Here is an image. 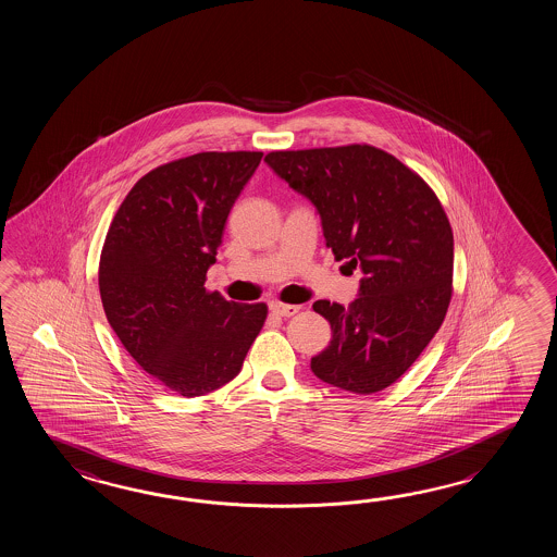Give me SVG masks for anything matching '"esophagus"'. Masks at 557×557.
<instances>
[{
  "mask_svg": "<svg viewBox=\"0 0 557 557\" xmlns=\"http://www.w3.org/2000/svg\"><path fill=\"white\" fill-rule=\"evenodd\" d=\"M298 310H300V307H296V305H283V302H273L271 305V312L276 314V317H284V319L295 317Z\"/></svg>",
  "mask_w": 557,
  "mask_h": 557,
  "instance_id": "esophagus-1",
  "label": "esophagus"
}]
</instances>
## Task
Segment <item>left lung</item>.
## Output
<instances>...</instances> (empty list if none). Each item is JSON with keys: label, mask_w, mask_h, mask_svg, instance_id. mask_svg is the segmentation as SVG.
<instances>
[{"label": "left lung", "mask_w": 557, "mask_h": 557, "mask_svg": "<svg viewBox=\"0 0 557 557\" xmlns=\"http://www.w3.org/2000/svg\"><path fill=\"white\" fill-rule=\"evenodd\" d=\"M264 161L319 209L336 261L360 267L348 308L317 300L332 341L310 360L322 382L384 391L434 338L451 300L454 235L436 193L394 154L367 143L271 151Z\"/></svg>", "instance_id": "obj_1"}]
</instances>
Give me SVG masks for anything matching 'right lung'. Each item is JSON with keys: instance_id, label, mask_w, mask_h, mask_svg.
<instances>
[{"instance_id": "1", "label": "right lung", "mask_w": 557, "mask_h": 557, "mask_svg": "<svg viewBox=\"0 0 557 557\" xmlns=\"http://www.w3.org/2000/svg\"><path fill=\"white\" fill-rule=\"evenodd\" d=\"M261 151H205L143 175L107 231L99 293L135 362L181 396L235 379L269 314L207 290L226 216Z\"/></svg>"}]
</instances>
